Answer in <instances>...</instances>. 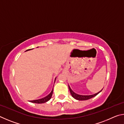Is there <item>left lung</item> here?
Masks as SVG:
<instances>
[{
  "mask_svg": "<svg viewBox=\"0 0 124 124\" xmlns=\"http://www.w3.org/2000/svg\"><path fill=\"white\" fill-rule=\"evenodd\" d=\"M68 87H69V89H70V92L71 93V95H72V97L73 98H74L75 99L78 100H80V101H84V100H87L89 99H90V98H91L92 97H95L96 95H97L98 93H100V92H101V91H100V92H98V93H95L94 94V95H78V94L77 93H75V92H73L72 89H70V86L68 85Z\"/></svg>",
  "mask_w": 124,
  "mask_h": 124,
  "instance_id": "8db88e82",
  "label": "left lung"
}]
</instances>
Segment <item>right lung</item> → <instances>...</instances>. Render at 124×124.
Instances as JSON below:
<instances>
[{"label":"right lung","instance_id":"add662e5","mask_svg":"<svg viewBox=\"0 0 124 124\" xmlns=\"http://www.w3.org/2000/svg\"><path fill=\"white\" fill-rule=\"evenodd\" d=\"M31 49H28L26 50V51H28V50H30ZM56 80V79H55ZM52 93H53V90H52V91L51 92L49 95H48L47 96H46L45 97L41 98V99H39V100H33V101H30L32 103H45L46 102L50 100V98H51V96L52 95Z\"/></svg>","mask_w":124,"mask_h":124}]
</instances>
